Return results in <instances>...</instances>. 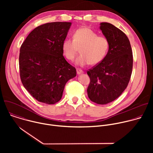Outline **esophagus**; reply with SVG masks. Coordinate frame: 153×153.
Instances as JSON below:
<instances>
[{
	"label": "esophagus",
	"instance_id": "esophagus-1",
	"mask_svg": "<svg viewBox=\"0 0 153 153\" xmlns=\"http://www.w3.org/2000/svg\"><path fill=\"white\" fill-rule=\"evenodd\" d=\"M76 70H77V74H83V71L82 70H80V69L77 68Z\"/></svg>",
	"mask_w": 153,
	"mask_h": 153
}]
</instances>
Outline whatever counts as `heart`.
I'll return each mask as SVG.
<instances>
[{
    "instance_id": "b5f03b06",
    "label": "heart",
    "mask_w": 153,
    "mask_h": 153,
    "mask_svg": "<svg viewBox=\"0 0 153 153\" xmlns=\"http://www.w3.org/2000/svg\"><path fill=\"white\" fill-rule=\"evenodd\" d=\"M110 43L106 37L98 34L91 29L83 27L77 29L73 39L67 38L62 43V51L66 58L73 60L80 48V54L75 63L80 67L88 64L97 65L106 56Z\"/></svg>"
}]
</instances>
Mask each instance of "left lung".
<instances>
[{"label":"left lung","mask_w":153,"mask_h":153,"mask_svg":"<svg viewBox=\"0 0 153 153\" xmlns=\"http://www.w3.org/2000/svg\"><path fill=\"white\" fill-rule=\"evenodd\" d=\"M110 47L105 58L87 74L90 83L87 89L90 99L105 105L118 98L126 89L133 69V53L129 40L120 30L107 22L100 24Z\"/></svg>","instance_id":"obj_1"}]
</instances>
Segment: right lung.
<instances>
[{
    "label": "right lung",
    "mask_w": 153,
    "mask_h": 153,
    "mask_svg": "<svg viewBox=\"0 0 153 153\" xmlns=\"http://www.w3.org/2000/svg\"><path fill=\"white\" fill-rule=\"evenodd\" d=\"M71 22H51L36 27L22 44L19 54L21 81L37 100L59 102L65 84L76 76V70L63 56L62 43Z\"/></svg>",
    "instance_id": "add662e5"
}]
</instances>
